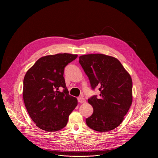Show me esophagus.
Wrapping results in <instances>:
<instances>
[{
	"mask_svg": "<svg viewBox=\"0 0 158 158\" xmlns=\"http://www.w3.org/2000/svg\"><path fill=\"white\" fill-rule=\"evenodd\" d=\"M77 100H78V102L81 104H83V103L86 102V100L85 99V98L82 97H79L77 98Z\"/></svg>",
	"mask_w": 158,
	"mask_h": 158,
	"instance_id": "obj_1",
	"label": "esophagus"
}]
</instances>
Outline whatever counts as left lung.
I'll return each instance as SVG.
<instances>
[{
	"label": "left lung",
	"mask_w": 158,
	"mask_h": 158,
	"mask_svg": "<svg viewBox=\"0 0 158 158\" xmlns=\"http://www.w3.org/2000/svg\"><path fill=\"white\" fill-rule=\"evenodd\" d=\"M79 63L89 78L91 87L99 88L98 98L88 99L94 113L86 119L87 126L104 132L117 127L132 101V82L129 73L114 57L102 54L81 56Z\"/></svg>",
	"instance_id": "1"
}]
</instances>
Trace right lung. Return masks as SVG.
<instances>
[{
    "label": "right lung",
    "instance_id": "1",
    "mask_svg": "<svg viewBox=\"0 0 158 158\" xmlns=\"http://www.w3.org/2000/svg\"><path fill=\"white\" fill-rule=\"evenodd\" d=\"M77 54H57L41 57L23 79V98L30 117L40 129L54 132L64 128L77 105L69 95L63 77L65 66ZM61 87L63 92L58 91Z\"/></svg>",
    "mask_w": 158,
    "mask_h": 158
}]
</instances>
